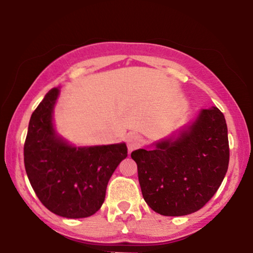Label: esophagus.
Listing matches in <instances>:
<instances>
[{"label":"esophagus","mask_w":253,"mask_h":253,"mask_svg":"<svg viewBox=\"0 0 253 253\" xmlns=\"http://www.w3.org/2000/svg\"><path fill=\"white\" fill-rule=\"evenodd\" d=\"M141 144V137L137 133H131L126 139V145H127V150L129 152H132L133 150H136L140 146Z\"/></svg>","instance_id":"1"}]
</instances>
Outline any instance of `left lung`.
<instances>
[{
	"label": "left lung",
	"instance_id": "obj_1",
	"mask_svg": "<svg viewBox=\"0 0 253 253\" xmlns=\"http://www.w3.org/2000/svg\"><path fill=\"white\" fill-rule=\"evenodd\" d=\"M131 153L145 202L165 216L199 211L219 189L229 164L228 129L216 107L200 109L170 136Z\"/></svg>",
	"mask_w": 253,
	"mask_h": 253
}]
</instances>
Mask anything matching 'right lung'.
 <instances>
[{
  "mask_svg": "<svg viewBox=\"0 0 253 253\" xmlns=\"http://www.w3.org/2000/svg\"><path fill=\"white\" fill-rule=\"evenodd\" d=\"M60 88L44 95L29 123L24 164L32 188L50 212L68 219L87 217L100 210L106 189L120 162L127 157L126 143L76 146L54 124Z\"/></svg>",
  "mask_w": 253,
  "mask_h": 253,
  "instance_id": "add662e5",
  "label": "right lung"
}]
</instances>
